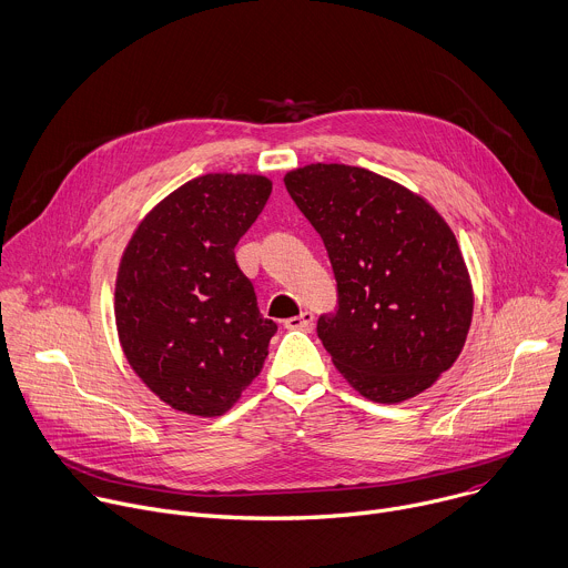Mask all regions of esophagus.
Returning <instances> with one entry per match:
<instances>
[{"instance_id": "obj_1", "label": "esophagus", "mask_w": 568, "mask_h": 568, "mask_svg": "<svg viewBox=\"0 0 568 568\" xmlns=\"http://www.w3.org/2000/svg\"><path fill=\"white\" fill-rule=\"evenodd\" d=\"M283 325H285L287 329H312V325H314V314L305 310V312H301L298 316L285 318Z\"/></svg>"}]
</instances>
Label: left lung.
<instances>
[{"mask_svg":"<svg viewBox=\"0 0 568 568\" xmlns=\"http://www.w3.org/2000/svg\"><path fill=\"white\" fill-rule=\"evenodd\" d=\"M285 186L323 239L336 307L318 338L347 384L376 404H399L459 356L473 287L446 221L406 186L361 166L307 164Z\"/></svg>","mask_w":568,"mask_h":568,"instance_id":"1","label":"left lung"}]
</instances>
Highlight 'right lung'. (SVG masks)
Wrapping results in <instances>:
<instances>
[{"label": "right lung", "mask_w": 568, "mask_h": 568, "mask_svg": "<svg viewBox=\"0 0 568 568\" xmlns=\"http://www.w3.org/2000/svg\"><path fill=\"white\" fill-rule=\"evenodd\" d=\"M272 182L207 173L169 194L135 230L115 281L122 349L173 410L227 413L261 372L276 323L263 318L236 245Z\"/></svg>", "instance_id": "right-lung-1"}]
</instances>
